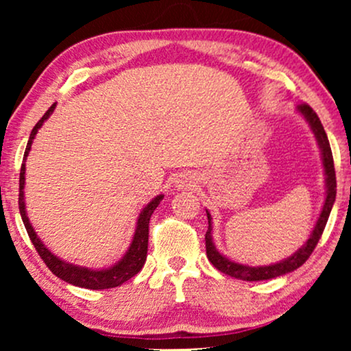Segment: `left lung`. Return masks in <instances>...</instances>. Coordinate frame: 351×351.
Instances as JSON below:
<instances>
[{
    "instance_id": "left-lung-1",
    "label": "left lung",
    "mask_w": 351,
    "mask_h": 351,
    "mask_svg": "<svg viewBox=\"0 0 351 351\" xmlns=\"http://www.w3.org/2000/svg\"><path fill=\"white\" fill-rule=\"evenodd\" d=\"M297 112H299L302 117L305 118V121L308 123V126L315 134L316 142H318V147L321 150V160H323L324 166V176H326V198L323 209H321V214L318 220H316V225L311 232L310 238L306 239V243L300 249L292 254L291 257L285 258V261H280L276 263H270V265H261V267H251V265H243V263L230 261L228 257H225L223 254L219 252V249L214 246L213 241V223H210V214H208V232H206V254H208L209 262L217 268L219 271L225 273V275L238 278V280L243 281H263V280H271V278H278L286 275V273H291L304 265L306 258L311 256L313 249L318 244L321 234L324 232L326 223H328L330 209H332L334 201H335V193H337V182H335V169H334V160H332V152H330V145L328 141V136H326V131L321 124L318 114L313 112V108L310 105L302 104L297 107Z\"/></svg>"
}]
</instances>
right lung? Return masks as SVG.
<instances>
[{
	"label": "right lung",
	"mask_w": 351,
	"mask_h": 351,
	"mask_svg": "<svg viewBox=\"0 0 351 351\" xmlns=\"http://www.w3.org/2000/svg\"><path fill=\"white\" fill-rule=\"evenodd\" d=\"M56 104L47 110V112L43 114V118L36 123V126L33 128L30 134V138H28L25 153H23V162L21 167V179H19V210H21L22 222L25 225L28 237H30L33 246L40 254V257L45 261L47 268L54 273L57 278L64 280L65 282H70V285L78 286V287H86V289H112V287L121 286L123 282L131 280L132 276H136L138 271L142 270L143 263L147 261V251H148V223H150V217L153 210L158 208L160 201L165 198V195H158L153 198L150 203H148L145 208L141 210L137 217V225L136 232H134L131 246L128 247V251L124 256L119 258V261L114 263L113 267L104 268V270H93V268L88 267H80L75 265V263H69L62 261L60 257H57L56 254H52L49 249H47L35 230H33L30 220L27 217L25 210V196H23V186H25V160L30 153L33 138H35L38 129L43 126V123L46 121L47 118L51 117L52 112H54Z\"/></svg>",
	"instance_id": "right-lung-1"
}]
</instances>
